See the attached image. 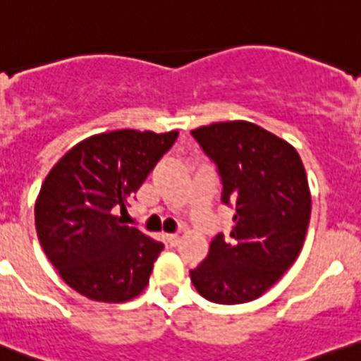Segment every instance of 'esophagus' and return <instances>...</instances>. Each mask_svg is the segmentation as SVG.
<instances>
[{
	"mask_svg": "<svg viewBox=\"0 0 361 361\" xmlns=\"http://www.w3.org/2000/svg\"><path fill=\"white\" fill-rule=\"evenodd\" d=\"M164 239H166V243L170 246H177L178 243H180V238H178L177 234H166L164 235Z\"/></svg>",
	"mask_w": 361,
	"mask_h": 361,
	"instance_id": "1",
	"label": "esophagus"
}]
</instances>
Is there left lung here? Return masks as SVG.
Segmentation results:
<instances>
[{
  "mask_svg": "<svg viewBox=\"0 0 361 361\" xmlns=\"http://www.w3.org/2000/svg\"><path fill=\"white\" fill-rule=\"evenodd\" d=\"M218 168L221 202L234 209L230 238L218 234L191 281L205 300L239 305L262 296L303 248L312 198L300 154L252 122L191 131Z\"/></svg>",
  "mask_w": 361,
  "mask_h": 361,
  "instance_id": "1",
  "label": "left lung"
}]
</instances>
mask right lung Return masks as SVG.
<instances>
[{"label":"right lung","mask_w":361,"mask_h":361,"mask_svg":"<svg viewBox=\"0 0 361 361\" xmlns=\"http://www.w3.org/2000/svg\"><path fill=\"white\" fill-rule=\"evenodd\" d=\"M178 133H102L72 147L53 166L35 204L40 246L75 293L122 303L149 283L163 243L120 223L116 207L140 190Z\"/></svg>","instance_id":"1"}]
</instances>
